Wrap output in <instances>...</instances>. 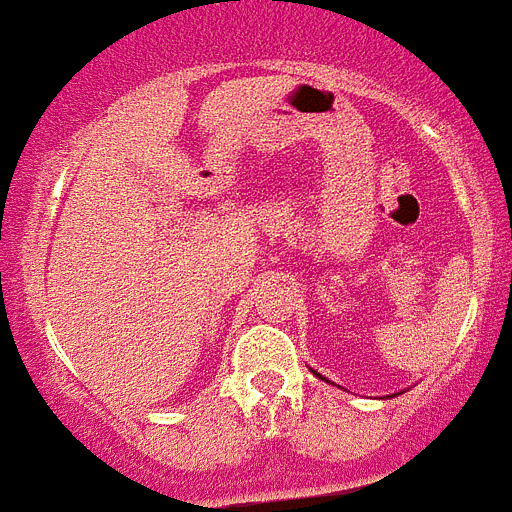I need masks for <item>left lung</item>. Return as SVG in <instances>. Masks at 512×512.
Returning a JSON list of instances; mask_svg holds the SVG:
<instances>
[{
  "label": "left lung",
  "mask_w": 512,
  "mask_h": 512,
  "mask_svg": "<svg viewBox=\"0 0 512 512\" xmlns=\"http://www.w3.org/2000/svg\"><path fill=\"white\" fill-rule=\"evenodd\" d=\"M312 374H315V377H320V379H325L323 374H318V372H315V369H312ZM325 382H328V379H325Z\"/></svg>",
  "instance_id": "obj_1"
}]
</instances>
